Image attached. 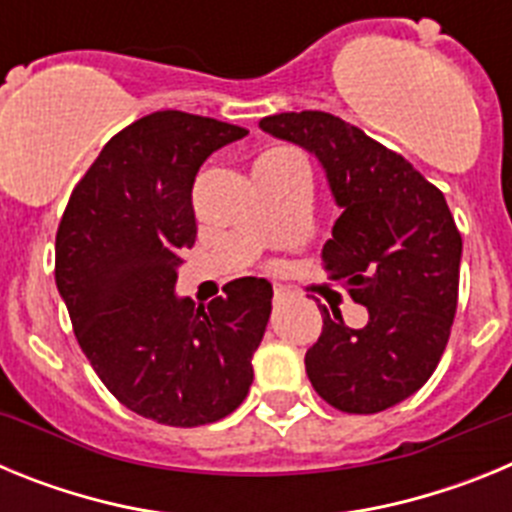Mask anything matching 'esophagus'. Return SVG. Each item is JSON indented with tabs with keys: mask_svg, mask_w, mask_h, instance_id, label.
<instances>
[{
	"mask_svg": "<svg viewBox=\"0 0 512 512\" xmlns=\"http://www.w3.org/2000/svg\"><path fill=\"white\" fill-rule=\"evenodd\" d=\"M284 297H289V289L287 287H274V302H282Z\"/></svg>",
	"mask_w": 512,
	"mask_h": 512,
	"instance_id": "1",
	"label": "esophagus"
}]
</instances>
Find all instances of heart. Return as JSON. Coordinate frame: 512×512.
I'll return each mask as SVG.
<instances>
[{
    "instance_id": "1",
    "label": "heart",
    "mask_w": 512,
    "mask_h": 512,
    "mask_svg": "<svg viewBox=\"0 0 512 512\" xmlns=\"http://www.w3.org/2000/svg\"><path fill=\"white\" fill-rule=\"evenodd\" d=\"M284 151H269V153H264V156L259 158V161H256V166H253V169H259V166H266V164H271V161H274V158L277 156H282Z\"/></svg>"
}]
</instances>
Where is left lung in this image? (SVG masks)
<instances>
[{
    "mask_svg": "<svg viewBox=\"0 0 512 512\" xmlns=\"http://www.w3.org/2000/svg\"><path fill=\"white\" fill-rule=\"evenodd\" d=\"M259 128L315 156L341 210L323 261L366 307L364 328L320 307L305 354L312 387L343 413H379L428 382L449 343L461 235L443 194L405 158L328 112H282Z\"/></svg>",
    "mask_w": 512,
    "mask_h": 512,
    "instance_id": "obj_1",
    "label": "left lung"
}]
</instances>
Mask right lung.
Masks as SVG:
<instances>
[{
	"label": "right lung",
	"mask_w": 512,
	"mask_h": 512,
	"mask_svg": "<svg viewBox=\"0 0 512 512\" xmlns=\"http://www.w3.org/2000/svg\"><path fill=\"white\" fill-rule=\"evenodd\" d=\"M248 130L161 110L102 148L56 235V287L104 387L133 413L194 428L233 413L253 382L271 284L243 277L194 305L176 277L197 238L192 184Z\"/></svg>",
	"instance_id": "1"
}]
</instances>
